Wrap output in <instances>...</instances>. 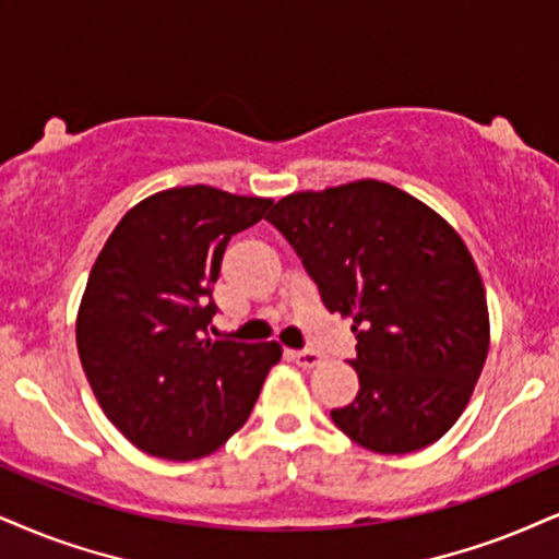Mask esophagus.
I'll return each instance as SVG.
<instances>
[{
	"label": "esophagus",
	"mask_w": 559,
	"mask_h": 559,
	"mask_svg": "<svg viewBox=\"0 0 559 559\" xmlns=\"http://www.w3.org/2000/svg\"><path fill=\"white\" fill-rule=\"evenodd\" d=\"M290 357L300 368H316V365H321V355L316 349H298V353H290Z\"/></svg>",
	"instance_id": "obj_1"
}]
</instances>
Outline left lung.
I'll use <instances>...</instances> for the list:
<instances>
[{
  "mask_svg": "<svg viewBox=\"0 0 559 559\" xmlns=\"http://www.w3.org/2000/svg\"><path fill=\"white\" fill-rule=\"evenodd\" d=\"M295 248L323 306L353 319L360 378L334 425L376 453L443 438L469 404L490 349L485 285L438 212L383 181L280 199L266 215Z\"/></svg>",
  "mask_w": 559,
  "mask_h": 559,
  "instance_id": "8db88e82",
  "label": "left lung"
}]
</instances>
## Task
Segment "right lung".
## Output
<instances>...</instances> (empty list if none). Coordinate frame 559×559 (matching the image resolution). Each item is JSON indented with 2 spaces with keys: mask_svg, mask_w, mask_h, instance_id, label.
Returning <instances> with one entry per match:
<instances>
[{
  "mask_svg": "<svg viewBox=\"0 0 559 559\" xmlns=\"http://www.w3.org/2000/svg\"><path fill=\"white\" fill-rule=\"evenodd\" d=\"M272 199L181 186L147 197L116 225L90 269L78 353L121 436L168 461L210 456L257 404L277 342L210 340L212 285L227 240Z\"/></svg>",
  "mask_w": 559,
  "mask_h": 559,
  "instance_id": "obj_1",
  "label": "right lung"
}]
</instances>
